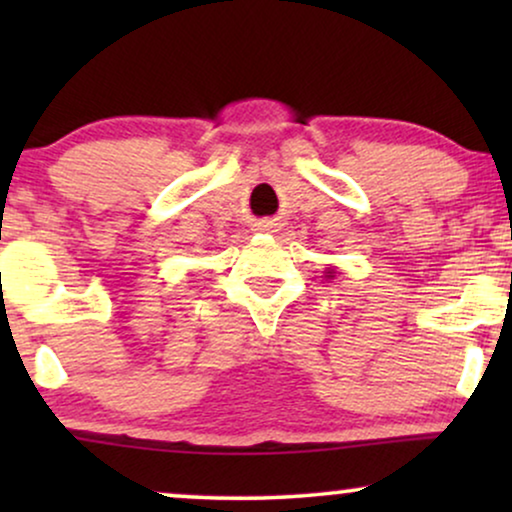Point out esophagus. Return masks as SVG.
Here are the masks:
<instances>
[{
  "mask_svg": "<svg viewBox=\"0 0 512 512\" xmlns=\"http://www.w3.org/2000/svg\"><path fill=\"white\" fill-rule=\"evenodd\" d=\"M258 230H270V226H263V228H258Z\"/></svg>",
  "mask_w": 512,
  "mask_h": 512,
  "instance_id": "esophagus-1",
  "label": "esophagus"
}]
</instances>
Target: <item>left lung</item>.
I'll return each instance as SVG.
<instances>
[{
    "mask_svg": "<svg viewBox=\"0 0 512 512\" xmlns=\"http://www.w3.org/2000/svg\"><path fill=\"white\" fill-rule=\"evenodd\" d=\"M326 277H328V279H331V277H333V270H331V268H328V272H326Z\"/></svg>",
    "mask_w": 512,
    "mask_h": 512,
    "instance_id": "1",
    "label": "left lung"
}]
</instances>
